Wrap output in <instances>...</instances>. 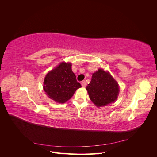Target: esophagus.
Here are the masks:
<instances>
[{"instance_id": "34e87169", "label": "esophagus", "mask_w": 157, "mask_h": 157, "mask_svg": "<svg viewBox=\"0 0 157 157\" xmlns=\"http://www.w3.org/2000/svg\"><path fill=\"white\" fill-rule=\"evenodd\" d=\"M81 84H82V87H86V82H85V81H82V82H81Z\"/></svg>"}]
</instances>
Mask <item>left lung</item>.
I'll return each mask as SVG.
<instances>
[{"label": "left lung", "mask_w": 157, "mask_h": 157, "mask_svg": "<svg viewBox=\"0 0 157 157\" xmlns=\"http://www.w3.org/2000/svg\"><path fill=\"white\" fill-rule=\"evenodd\" d=\"M86 90L90 99L98 107L115 101L119 93L117 82L110 73L102 69H99L92 74Z\"/></svg>", "instance_id": "obj_1"}]
</instances>
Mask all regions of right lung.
I'll list each match as a JSON object with an SVG mask.
<instances>
[{
  "label": "right lung",
  "instance_id": "1",
  "mask_svg": "<svg viewBox=\"0 0 157 157\" xmlns=\"http://www.w3.org/2000/svg\"><path fill=\"white\" fill-rule=\"evenodd\" d=\"M71 63L61 62L46 75L43 88L47 96L56 102L68 101L81 85L77 81Z\"/></svg>",
  "mask_w": 157,
  "mask_h": 157
}]
</instances>
